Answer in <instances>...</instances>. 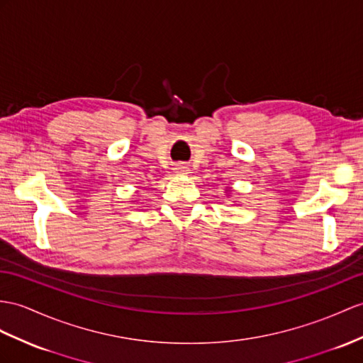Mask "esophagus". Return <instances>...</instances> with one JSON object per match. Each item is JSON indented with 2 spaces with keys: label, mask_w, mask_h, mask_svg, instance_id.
Masks as SVG:
<instances>
[{
  "label": "esophagus",
  "mask_w": 363,
  "mask_h": 363,
  "mask_svg": "<svg viewBox=\"0 0 363 363\" xmlns=\"http://www.w3.org/2000/svg\"><path fill=\"white\" fill-rule=\"evenodd\" d=\"M174 171H175L177 174L184 175V174H188L189 167H188L186 164H184V163H177V164H175V167H174Z\"/></svg>",
  "instance_id": "obj_1"
}]
</instances>
